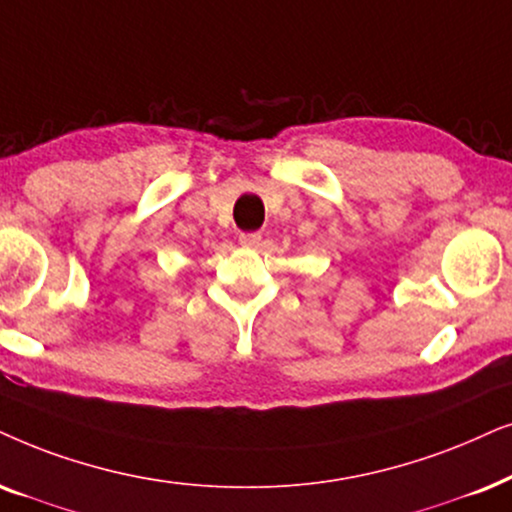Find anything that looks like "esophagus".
<instances>
[{
	"mask_svg": "<svg viewBox=\"0 0 512 512\" xmlns=\"http://www.w3.org/2000/svg\"><path fill=\"white\" fill-rule=\"evenodd\" d=\"M240 244L242 247H258L261 244V232H242Z\"/></svg>",
	"mask_w": 512,
	"mask_h": 512,
	"instance_id": "obj_1",
	"label": "esophagus"
}]
</instances>
